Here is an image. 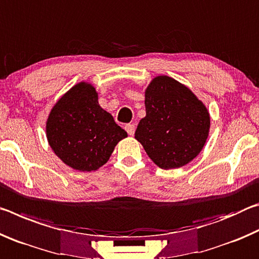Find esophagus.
Masks as SVG:
<instances>
[{"instance_id":"esophagus-1","label":"esophagus","mask_w":259,"mask_h":259,"mask_svg":"<svg viewBox=\"0 0 259 259\" xmlns=\"http://www.w3.org/2000/svg\"><path fill=\"white\" fill-rule=\"evenodd\" d=\"M124 129H125L126 133H128V135L134 136V134H135V125L134 124H130V123L129 124H125Z\"/></svg>"}]
</instances>
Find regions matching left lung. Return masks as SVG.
<instances>
[{"instance_id": "8db88e82", "label": "left lung", "mask_w": 259, "mask_h": 259, "mask_svg": "<svg viewBox=\"0 0 259 259\" xmlns=\"http://www.w3.org/2000/svg\"><path fill=\"white\" fill-rule=\"evenodd\" d=\"M145 108L135 138L159 168H181L200 154L210 114L190 88L166 75L153 77L145 90Z\"/></svg>"}]
</instances>
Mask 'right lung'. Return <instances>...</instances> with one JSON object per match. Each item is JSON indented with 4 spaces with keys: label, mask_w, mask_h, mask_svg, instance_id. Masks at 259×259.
<instances>
[{
    "label": "right lung",
    "mask_w": 259,
    "mask_h": 259,
    "mask_svg": "<svg viewBox=\"0 0 259 259\" xmlns=\"http://www.w3.org/2000/svg\"><path fill=\"white\" fill-rule=\"evenodd\" d=\"M48 143L55 154L78 171H95L109 160L128 134L100 107L93 83L82 81L57 100L46 122Z\"/></svg>",
    "instance_id": "obj_1"
}]
</instances>
